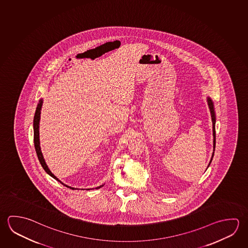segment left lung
I'll list each match as a JSON object with an SVG mask.
<instances>
[{"label": "left lung", "instance_id": "1", "mask_svg": "<svg viewBox=\"0 0 248 248\" xmlns=\"http://www.w3.org/2000/svg\"><path fill=\"white\" fill-rule=\"evenodd\" d=\"M207 102H208L209 108H210L211 113H212V121H213V152H214V150H215V144H216V133H215V122H216V120H215V113H214V108H213V102H212V100H211L210 98L207 99ZM213 155H214V152L213 153V156H212L211 162L213 160ZM211 162H210V164H211ZM210 164H209V165H210Z\"/></svg>", "mask_w": 248, "mask_h": 248}]
</instances>
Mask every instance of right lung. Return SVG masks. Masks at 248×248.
<instances>
[{
	"mask_svg": "<svg viewBox=\"0 0 248 248\" xmlns=\"http://www.w3.org/2000/svg\"><path fill=\"white\" fill-rule=\"evenodd\" d=\"M42 105H43V100H40L39 103H38V105H37V107H36V109H35V117H34V124H33V125H34V143H35V152H36V155L38 156L40 164H41L42 166H43V168H44V170H45V171H46L49 176H51L52 178H55V179H57L58 182H60L61 184H62V183L61 181H60V180L56 177V176H54V174H52V172L49 170V169L48 168V166H47L46 163H45V161H44V156H43L42 152H41L39 141V121L40 114H41V109H42ZM62 185H63V184H62ZM63 186H65V185H63ZM99 187H98V188H99ZM70 189L75 190L74 188H71V187H70ZM88 190H90V189H88Z\"/></svg>",
	"mask_w": 248,
	"mask_h": 248,
	"instance_id": "obj_1",
	"label": "right lung"
}]
</instances>
